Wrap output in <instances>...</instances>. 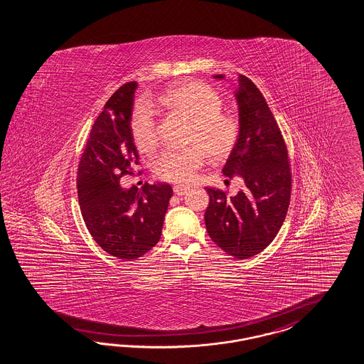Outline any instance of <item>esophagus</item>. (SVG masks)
I'll return each mask as SVG.
<instances>
[{
  "label": "esophagus",
  "mask_w": 364,
  "mask_h": 364,
  "mask_svg": "<svg viewBox=\"0 0 364 364\" xmlns=\"http://www.w3.org/2000/svg\"><path fill=\"white\" fill-rule=\"evenodd\" d=\"M173 192H175V195H177V196H183V195L187 193L188 188L184 187V186H175L173 187Z\"/></svg>",
  "instance_id": "1"
}]
</instances>
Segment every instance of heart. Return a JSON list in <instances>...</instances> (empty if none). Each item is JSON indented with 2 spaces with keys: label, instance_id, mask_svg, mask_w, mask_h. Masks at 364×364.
Returning <instances> with one entry per match:
<instances>
[{
  "label": "heart",
  "instance_id": "obj_1",
  "mask_svg": "<svg viewBox=\"0 0 364 364\" xmlns=\"http://www.w3.org/2000/svg\"><path fill=\"white\" fill-rule=\"evenodd\" d=\"M159 102L191 120L188 143H192L183 148L166 147L157 154L152 169L160 180L188 183L205 163L207 152L213 159H223L229 154L236 141V122L221 111L223 99L207 83L200 80L177 83ZM129 127L139 152L149 154L156 147V111L147 100L136 103Z\"/></svg>",
  "mask_w": 364,
  "mask_h": 364
}]
</instances>
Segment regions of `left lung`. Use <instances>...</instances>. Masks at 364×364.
I'll return each mask as SVG.
<instances>
[{"label": "left lung", "mask_w": 364, "mask_h": 364, "mask_svg": "<svg viewBox=\"0 0 364 364\" xmlns=\"http://www.w3.org/2000/svg\"><path fill=\"white\" fill-rule=\"evenodd\" d=\"M213 78L224 80L218 74ZM238 107V135L223 173L240 176L245 188L226 198L225 192L205 188L208 235L229 256L244 259L261 253L274 240L285 220L291 192L287 149L264 95L245 75L233 91Z\"/></svg>", "instance_id": "left-lung-1"}]
</instances>
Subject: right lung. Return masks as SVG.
<instances>
[{
  "mask_svg": "<svg viewBox=\"0 0 364 364\" xmlns=\"http://www.w3.org/2000/svg\"><path fill=\"white\" fill-rule=\"evenodd\" d=\"M136 82L108 99L91 128L78 168L82 216L92 238L108 255L136 259L156 245L173 191L169 184L146 183L141 189L119 186L120 177L138 166L131 135Z\"/></svg>",
  "mask_w": 364,
  "mask_h": 364,
  "instance_id": "1",
  "label": "right lung"
}]
</instances>
